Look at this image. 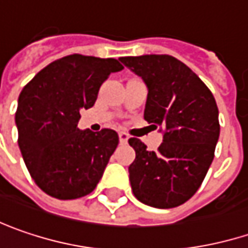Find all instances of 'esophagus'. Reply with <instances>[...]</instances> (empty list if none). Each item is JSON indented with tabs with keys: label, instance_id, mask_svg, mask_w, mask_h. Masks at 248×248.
<instances>
[{
	"label": "esophagus",
	"instance_id": "1",
	"mask_svg": "<svg viewBox=\"0 0 248 248\" xmlns=\"http://www.w3.org/2000/svg\"><path fill=\"white\" fill-rule=\"evenodd\" d=\"M127 140H129V136H127V133H124V132H121V133H119V141H121L122 144H126V143H127Z\"/></svg>",
	"mask_w": 248,
	"mask_h": 248
}]
</instances>
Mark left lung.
<instances>
[{"label":"left lung","instance_id":"1","mask_svg":"<svg viewBox=\"0 0 248 248\" xmlns=\"http://www.w3.org/2000/svg\"><path fill=\"white\" fill-rule=\"evenodd\" d=\"M119 60L147 85L144 119L164 129L157 152H149L139 139H129L136 152L129 166L133 195L153 208L180 206L197 192L213 161L220 133L216 101L203 81L172 56Z\"/></svg>","mask_w":248,"mask_h":248}]
</instances>
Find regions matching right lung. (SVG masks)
Segmentation results:
<instances>
[{
    "instance_id": "obj_1",
    "label": "right lung",
    "mask_w": 248,
    "mask_h": 248,
    "mask_svg": "<svg viewBox=\"0 0 248 248\" xmlns=\"http://www.w3.org/2000/svg\"><path fill=\"white\" fill-rule=\"evenodd\" d=\"M122 68L116 59L70 54L23 87L15 113L18 144L31 177L47 195L85 197L102 178L119 136L112 129L80 130L77 124L102 82Z\"/></svg>"
}]
</instances>
